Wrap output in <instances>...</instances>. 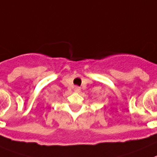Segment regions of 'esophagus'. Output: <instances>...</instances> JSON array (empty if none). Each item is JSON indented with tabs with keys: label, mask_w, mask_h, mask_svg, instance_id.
<instances>
[{
	"label": "esophagus",
	"mask_w": 157,
	"mask_h": 157,
	"mask_svg": "<svg viewBox=\"0 0 157 157\" xmlns=\"http://www.w3.org/2000/svg\"><path fill=\"white\" fill-rule=\"evenodd\" d=\"M73 91H74L75 92H77V93H78V92H80V88L78 86H76L74 87V89H73Z\"/></svg>",
	"instance_id": "obj_1"
}]
</instances>
